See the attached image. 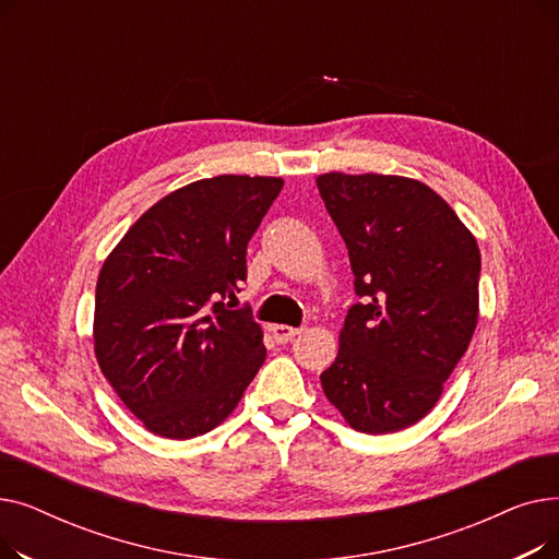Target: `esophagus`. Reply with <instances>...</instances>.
Wrapping results in <instances>:
<instances>
[{
	"mask_svg": "<svg viewBox=\"0 0 559 559\" xmlns=\"http://www.w3.org/2000/svg\"><path fill=\"white\" fill-rule=\"evenodd\" d=\"M299 333H301V329H292V326H283V324L272 326V335H274V340H276L278 344H287V342H292V340H295Z\"/></svg>",
	"mask_w": 559,
	"mask_h": 559,
	"instance_id": "obj_1",
	"label": "esophagus"
}]
</instances>
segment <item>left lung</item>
I'll return each instance as SVG.
<instances>
[{
  "label": "left lung",
  "instance_id": "left-lung-1",
  "mask_svg": "<svg viewBox=\"0 0 559 559\" xmlns=\"http://www.w3.org/2000/svg\"><path fill=\"white\" fill-rule=\"evenodd\" d=\"M348 249L360 304L350 306L326 399L350 428L396 432L444 392L478 324V242L426 183L385 174L317 176Z\"/></svg>",
  "mask_w": 559,
  "mask_h": 559
}]
</instances>
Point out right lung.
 Masks as SVG:
<instances>
[{
  "label": "right lung",
  "mask_w": 559,
  "mask_h": 559,
  "mask_svg": "<svg viewBox=\"0 0 559 559\" xmlns=\"http://www.w3.org/2000/svg\"><path fill=\"white\" fill-rule=\"evenodd\" d=\"M276 176L222 174L154 203L97 278L95 356L122 403L158 437L219 426L264 362L249 308L247 245L278 197Z\"/></svg>",
  "instance_id": "right-lung-1"
}]
</instances>
